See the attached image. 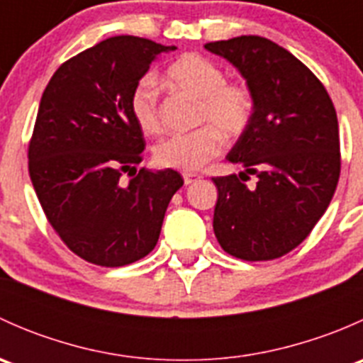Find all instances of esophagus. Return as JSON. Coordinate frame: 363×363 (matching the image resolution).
<instances>
[{"instance_id": "1", "label": "esophagus", "mask_w": 363, "mask_h": 363, "mask_svg": "<svg viewBox=\"0 0 363 363\" xmlns=\"http://www.w3.org/2000/svg\"><path fill=\"white\" fill-rule=\"evenodd\" d=\"M182 179H184V184H191L196 179H200V175L193 174V172H184V174H182Z\"/></svg>"}]
</instances>
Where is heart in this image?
Here are the masks:
<instances>
[{
	"mask_svg": "<svg viewBox=\"0 0 363 363\" xmlns=\"http://www.w3.org/2000/svg\"><path fill=\"white\" fill-rule=\"evenodd\" d=\"M168 84L199 100L196 124L203 126L164 138L155 149L160 167L193 172L221 152L223 137L237 138L247 130L252 116L251 91L242 82H226L225 72L207 57L186 54L164 73ZM135 123L144 133L161 131L158 89L151 79H144L130 100Z\"/></svg>",
	"mask_w": 363,
	"mask_h": 363,
	"instance_id": "b5f03b06",
	"label": "heart"
}]
</instances>
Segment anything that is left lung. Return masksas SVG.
<instances>
[{"label": "left lung", "mask_w": 363, "mask_h": 363, "mask_svg": "<svg viewBox=\"0 0 363 363\" xmlns=\"http://www.w3.org/2000/svg\"><path fill=\"white\" fill-rule=\"evenodd\" d=\"M205 49L237 68L252 98L250 126L226 155L244 172L212 179L216 239L235 258H279L309 235L337 188V113L316 75L270 40L237 36ZM250 173L259 177L251 190Z\"/></svg>", "instance_id": "obj_1"}]
</instances>
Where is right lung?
Here are the masks:
<instances>
[{"mask_svg":"<svg viewBox=\"0 0 363 363\" xmlns=\"http://www.w3.org/2000/svg\"><path fill=\"white\" fill-rule=\"evenodd\" d=\"M175 49L112 36L61 65L40 100L29 177L61 240L94 265L123 267L147 256L184 184L172 168L137 174L145 142L130 107L152 61ZM126 171L132 179L123 183Z\"/></svg>","mask_w":363,"mask_h":363,"instance_id":"right-lung-1","label":"right lung"}]
</instances>
